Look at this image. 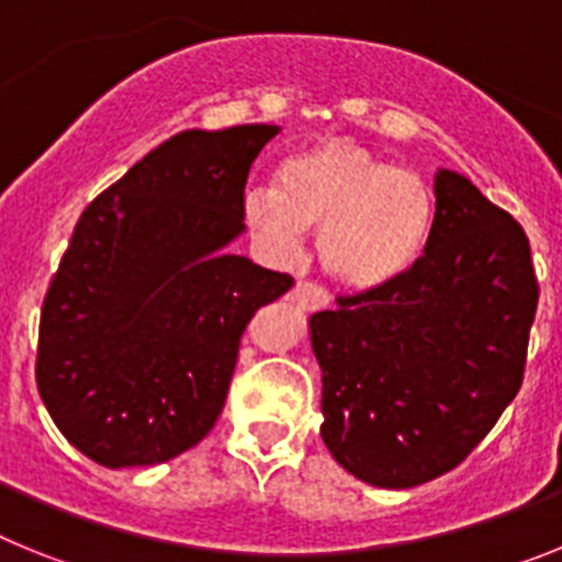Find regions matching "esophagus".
I'll return each mask as SVG.
<instances>
[{"label": "esophagus", "instance_id": "obj_1", "mask_svg": "<svg viewBox=\"0 0 562 562\" xmlns=\"http://www.w3.org/2000/svg\"><path fill=\"white\" fill-rule=\"evenodd\" d=\"M290 297L295 301L297 306H304V310L315 312V310H326L331 304V292L326 286L315 284V281H297L292 286Z\"/></svg>", "mask_w": 562, "mask_h": 562}]
</instances>
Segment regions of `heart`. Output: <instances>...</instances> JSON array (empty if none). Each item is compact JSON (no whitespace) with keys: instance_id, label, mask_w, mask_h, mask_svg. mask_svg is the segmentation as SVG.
<instances>
[{"instance_id":"1","label":"heart","mask_w":562,"mask_h":562,"mask_svg":"<svg viewBox=\"0 0 562 562\" xmlns=\"http://www.w3.org/2000/svg\"><path fill=\"white\" fill-rule=\"evenodd\" d=\"M245 222L276 252L295 250L304 227L321 231L326 272L351 290H374L416 265L434 227V200L416 173L351 140H324L281 162L278 191H247Z\"/></svg>"}]
</instances>
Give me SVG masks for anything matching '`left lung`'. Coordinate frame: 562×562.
<instances>
[{"label": "left lung", "instance_id": "obj_1", "mask_svg": "<svg viewBox=\"0 0 562 562\" xmlns=\"http://www.w3.org/2000/svg\"><path fill=\"white\" fill-rule=\"evenodd\" d=\"M434 191L416 265L310 321L324 445L389 490L450 473L493 430L524 385L540 297L524 227L461 173Z\"/></svg>", "mask_w": 562, "mask_h": 562}]
</instances>
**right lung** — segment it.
<instances>
[{
	"mask_svg": "<svg viewBox=\"0 0 562 562\" xmlns=\"http://www.w3.org/2000/svg\"><path fill=\"white\" fill-rule=\"evenodd\" d=\"M278 126L173 134L89 202L44 295L36 385L69 445L103 467L162 464L225 408L238 346L295 281L220 252Z\"/></svg>",
	"mask_w": 562,
	"mask_h": 562,
	"instance_id": "right-lung-1",
	"label": "right lung"
}]
</instances>
